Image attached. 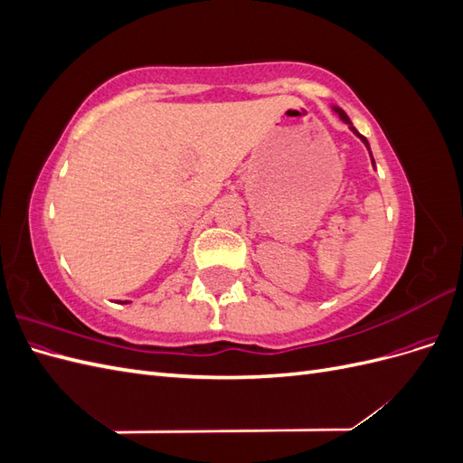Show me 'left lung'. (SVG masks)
Returning a JSON list of instances; mask_svg holds the SVG:
<instances>
[{
  "label": "left lung",
  "instance_id": "obj_1",
  "mask_svg": "<svg viewBox=\"0 0 463 463\" xmlns=\"http://www.w3.org/2000/svg\"><path fill=\"white\" fill-rule=\"evenodd\" d=\"M334 109H335V111H338V116H340V118H342V119H344L345 123H349V129H352V131H354V133H355V135H357V137L361 138V141H363V143H365V146L369 148V141H367V138H365V137H363V135H359V131H357V129L354 128V125H352V121H349V119H347V116H345V111H344V109H340V108H334ZM369 150H371V148H369ZM371 158H373V156H371ZM373 164H374V160H373Z\"/></svg>",
  "mask_w": 463,
  "mask_h": 463
}]
</instances>
